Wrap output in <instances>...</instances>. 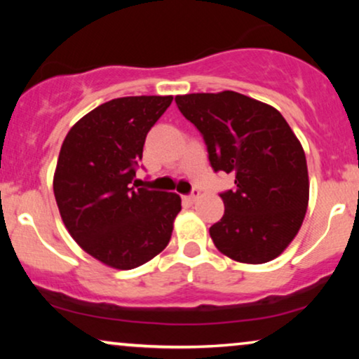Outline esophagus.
Listing matches in <instances>:
<instances>
[{
  "instance_id": "obj_1",
  "label": "esophagus",
  "mask_w": 359,
  "mask_h": 359,
  "mask_svg": "<svg viewBox=\"0 0 359 359\" xmlns=\"http://www.w3.org/2000/svg\"><path fill=\"white\" fill-rule=\"evenodd\" d=\"M198 198H199V189H193V193L188 194V196H184V201H186V203L193 204Z\"/></svg>"
}]
</instances>
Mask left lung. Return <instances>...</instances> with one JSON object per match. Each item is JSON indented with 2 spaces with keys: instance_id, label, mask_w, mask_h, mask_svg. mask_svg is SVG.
I'll return each instance as SVG.
<instances>
[{
  "instance_id": "obj_1",
  "label": "left lung",
  "mask_w": 359,
  "mask_h": 359,
  "mask_svg": "<svg viewBox=\"0 0 359 359\" xmlns=\"http://www.w3.org/2000/svg\"><path fill=\"white\" fill-rule=\"evenodd\" d=\"M201 132L212 170L235 175L220 193L225 212L209 229L219 252L240 263L271 262L292 242L309 204L301 142L281 112L235 91L176 96Z\"/></svg>"
}]
</instances>
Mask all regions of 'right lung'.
Returning <instances> with one entry per match:
<instances>
[{
  "label": "right lung",
  "instance_id": "obj_1",
  "mask_svg": "<svg viewBox=\"0 0 359 359\" xmlns=\"http://www.w3.org/2000/svg\"><path fill=\"white\" fill-rule=\"evenodd\" d=\"M173 96H127L97 106L68 132L53 194L73 240L116 269L140 266L165 250L181 198L135 184L145 137Z\"/></svg>",
  "mask_w": 359,
  "mask_h": 359
}]
</instances>
